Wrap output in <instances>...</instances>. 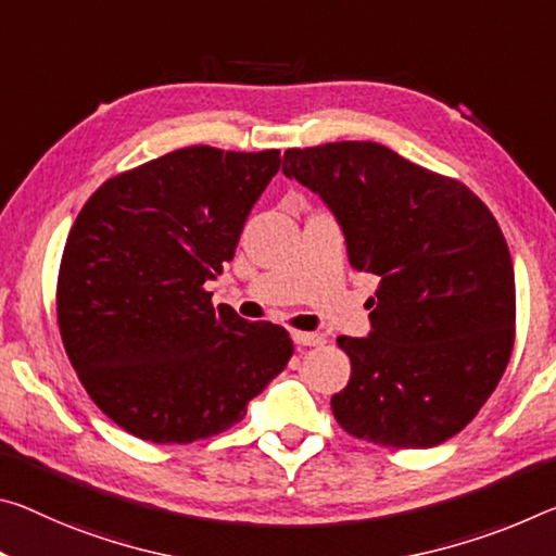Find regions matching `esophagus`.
<instances>
[{"mask_svg":"<svg viewBox=\"0 0 556 556\" xmlns=\"http://www.w3.org/2000/svg\"><path fill=\"white\" fill-rule=\"evenodd\" d=\"M292 339L296 346H321L324 343L321 333H309V331H294Z\"/></svg>","mask_w":556,"mask_h":556,"instance_id":"obj_1","label":"esophagus"}]
</instances>
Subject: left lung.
<instances>
[{"label": "left lung", "instance_id": "8db88e82", "mask_svg": "<svg viewBox=\"0 0 556 556\" xmlns=\"http://www.w3.org/2000/svg\"><path fill=\"white\" fill-rule=\"evenodd\" d=\"M281 173L331 210L351 267L378 277L368 337L337 339L351 378L333 418L389 447L460 433L513 354L515 269L497 219L463 182L366 140L292 148Z\"/></svg>", "mask_w": 556, "mask_h": 556}]
</instances>
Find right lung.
Masks as SVG:
<instances>
[{
    "instance_id": "right-lung-1",
    "label": "right lung",
    "mask_w": 556,
    "mask_h": 556,
    "mask_svg": "<svg viewBox=\"0 0 556 556\" xmlns=\"http://www.w3.org/2000/svg\"><path fill=\"white\" fill-rule=\"evenodd\" d=\"M279 151L180 148L105 180L68 232L56 314L68 361L116 426L157 445L240 422L294 354L289 333L213 306Z\"/></svg>"
}]
</instances>
